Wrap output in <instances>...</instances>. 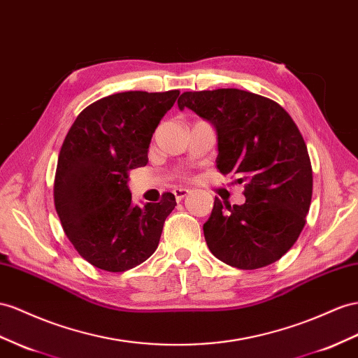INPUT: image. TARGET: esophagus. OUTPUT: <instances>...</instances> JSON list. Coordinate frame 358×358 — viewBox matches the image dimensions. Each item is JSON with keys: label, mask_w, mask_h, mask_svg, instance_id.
Here are the masks:
<instances>
[{"label": "esophagus", "mask_w": 358, "mask_h": 358, "mask_svg": "<svg viewBox=\"0 0 358 358\" xmlns=\"http://www.w3.org/2000/svg\"><path fill=\"white\" fill-rule=\"evenodd\" d=\"M189 194H190L189 189H176V190H173V195H176V199H177V201L185 199Z\"/></svg>", "instance_id": "obj_1"}]
</instances>
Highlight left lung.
<instances>
[{
  "instance_id": "1",
  "label": "left lung",
  "mask_w": 358,
  "mask_h": 358,
  "mask_svg": "<svg viewBox=\"0 0 358 358\" xmlns=\"http://www.w3.org/2000/svg\"><path fill=\"white\" fill-rule=\"evenodd\" d=\"M178 108H190L215 127L219 172L246 182L242 206L215 198L203 227L208 250L246 271L280 260L306 225L313 192L296 124L275 101L241 89L185 92Z\"/></svg>"
}]
</instances>
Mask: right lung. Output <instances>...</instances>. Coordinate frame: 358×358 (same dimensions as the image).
Returning a JSON list of instances; mask_svg holds the SVG:
<instances>
[{"label": "right lung", "instance_id": "1", "mask_svg": "<svg viewBox=\"0 0 358 358\" xmlns=\"http://www.w3.org/2000/svg\"><path fill=\"white\" fill-rule=\"evenodd\" d=\"M180 90L121 92L81 112L59 154L54 204L78 254L95 268L124 272L157 250L176 196L134 206L128 172L148 163L155 128Z\"/></svg>", "mask_w": 358, "mask_h": 358}]
</instances>
